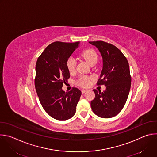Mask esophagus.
<instances>
[{"mask_svg": "<svg viewBox=\"0 0 157 157\" xmlns=\"http://www.w3.org/2000/svg\"><path fill=\"white\" fill-rule=\"evenodd\" d=\"M86 91H87V89H82V90H81V92H82V94L86 92Z\"/></svg>", "mask_w": 157, "mask_h": 157, "instance_id": "1", "label": "esophagus"}]
</instances>
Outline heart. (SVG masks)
I'll use <instances>...</instances> for the list:
<instances>
[{
  "label": "heart",
  "mask_w": 157,
  "mask_h": 157,
  "mask_svg": "<svg viewBox=\"0 0 157 157\" xmlns=\"http://www.w3.org/2000/svg\"><path fill=\"white\" fill-rule=\"evenodd\" d=\"M81 56L84 58L91 66L92 64H96L98 61V55L96 52L93 49H87L82 51L81 53ZM66 64L67 69H68L69 72L73 73L75 71L76 62L73 57H69L66 61ZM89 82H90V78L84 75L80 76L76 81V83L78 85L82 86L89 85Z\"/></svg>",
  "instance_id": "1"
}]
</instances>
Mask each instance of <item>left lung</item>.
I'll return each mask as SVG.
<instances>
[{"mask_svg":"<svg viewBox=\"0 0 157 157\" xmlns=\"http://www.w3.org/2000/svg\"><path fill=\"white\" fill-rule=\"evenodd\" d=\"M89 43L99 50L102 58V70L97 84L106 87L102 93L94 89L95 98L91 102V109L100 117L111 118L123 109L129 94L131 76L128 63L113 44L103 41Z\"/></svg>","mask_w":157,"mask_h":157,"instance_id":"1","label":"left lung"}]
</instances>
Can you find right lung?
<instances>
[{
	"mask_svg": "<svg viewBox=\"0 0 157 157\" xmlns=\"http://www.w3.org/2000/svg\"><path fill=\"white\" fill-rule=\"evenodd\" d=\"M79 44V41L53 42L43 52L36 63L35 86L37 95L44 110L56 120L71 118L81 95L76 87L66 93L62 89L63 83L70 77L66 61Z\"/></svg>",
	"mask_w": 157,
	"mask_h": 157,
	"instance_id": "1",
	"label": "right lung"
}]
</instances>
